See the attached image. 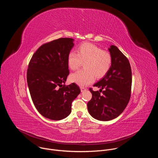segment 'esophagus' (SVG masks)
Here are the masks:
<instances>
[{
	"instance_id": "34e87169",
	"label": "esophagus",
	"mask_w": 158,
	"mask_h": 158,
	"mask_svg": "<svg viewBox=\"0 0 158 158\" xmlns=\"http://www.w3.org/2000/svg\"><path fill=\"white\" fill-rule=\"evenodd\" d=\"M81 92H83V91H85L86 89H85V88H84V87H81Z\"/></svg>"
}]
</instances>
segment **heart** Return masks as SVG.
<instances>
[{"label": "heart", "mask_w": 158, "mask_h": 158, "mask_svg": "<svg viewBox=\"0 0 158 158\" xmlns=\"http://www.w3.org/2000/svg\"><path fill=\"white\" fill-rule=\"evenodd\" d=\"M69 68L76 70L84 63V69L79 70L70 76V81L81 86L92 83L95 76L101 78L109 71L112 64L110 54L96 45L84 43L77 48V54L71 51L67 57Z\"/></svg>", "instance_id": "1"}]
</instances>
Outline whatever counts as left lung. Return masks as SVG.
<instances>
[{
    "mask_svg": "<svg viewBox=\"0 0 158 158\" xmlns=\"http://www.w3.org/2000/svg\"><path fill=\"white\" fill-rule=\"evenodd\" d=\"M108 50L112 57L111 66L107 74L93 85L100 88L99 92L89 89L93 97L87 103L89 114L102 121L115 119L124 111L130 99L132 85L131 68L127 57L113 45Z\"/></svg>",
    "mask_w": 158,
    "mask_h": 158,
    "instance_id": "left-lung-1",
    "label": "left lung"
}]
</instances>
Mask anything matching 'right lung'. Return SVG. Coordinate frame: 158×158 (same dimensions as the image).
Here are the masks:
<instances>
[{"label": "right lung", "mask_w": 158, "mask_h": 158, "mask_svg": "<svg viewBox=\"0 0 158 158\" xmlns=\"http://www.w3.org/2000/svg\"><path fill=\"white\" fill-rule=\"evenodd\" d=\"M74 40L60 38L43 44L28 66L27 81L33 103L42 116L51 120L68 116L73 101L81 93L75 83L64 84L69 74L67 57Z\"/></svg>", "instance_id": "obj_1"}]
</instances>
